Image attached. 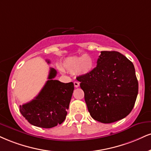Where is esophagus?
Wrapping results in <instances>:
<instances>
[{"instance_id":"esophagus-1","label":"esophagus","mask_w":151,"mask_h":151,"mask_svg":"<svg viewBox=\"0 0 151 151\" xmlns=\"http://www.w3.org/2000/svg\"><path fill=\"white\" fill-rule=\"evenodd\" d=\"M74 87L77 88V87L79 86V81H74Z\"/></svg>"}]
</instances>
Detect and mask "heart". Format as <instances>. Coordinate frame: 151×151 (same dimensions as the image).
<instances>
[{"label": "heart", "instance_id": "b5f03b06", "mask_svg": "<svg viewBox=\"0 0 151 151\" xmlns=\"http://www.w3.org/2000/svg\"><path fill=\"white\" fill-rule=\"evenodd\" d=\"M94 63L91 56L83 55L79 57L66 58L63 63V69L70 73L86 74L93 70Z\"/></svg>", "mask_w": 151, "mask_h": 151}]
</instances>
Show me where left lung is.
Here are the masks:
<instances>
[{"mask_svg": "<svg viewBox=\"0 0 151 151\" xmlns=\"http://www.w3.org/2000/svg\"><path fill=\"white\" fill-rule=\"evenodd\" d=\"M91 116L100 122H115L133 109L139 83L133 63L117 51H101L97 66L77 77Z\"/></svg>", "mask_w": 151, "mask_h": 151, "instance_id": "left-lung-1", "label": "left lung"}]
</instances>
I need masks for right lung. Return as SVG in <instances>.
<instances>
[{"label": "right lung", "instance_id": "1", "mask_svg": "<svg viewBox=\"0 0 151 151\" xmlns=\"http://www.w3.org/2000/svg\"><path fill=\"white\" fill-rule=\"evenodd\" d=\"M56 74L55 69L50 68L48 80L38 96L30 102L19 105L22 115L34 126L52 128L62 124L66 118L74 83L55 80Z\"/></svg>", "mask_w": 151, "mask_h": 151}]
</instances>
